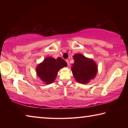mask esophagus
I'll list each match as a JSON object with an SVG mask.
<instances>
[{"instance_id":"esophagus-1","label":"esophagus","mask_w":128,"mask_h":128,"mask_svg":"<svg viewBox=\"0 0 128 128\" xmlns=\"http://www.w3.org/2000/svg\"><path fill=\"white\" fill-rule=\"evenodd\" d=\"M66 63H67V64H68V66H69V60H68V59H66Z\"/></svg>"}]
</instances>
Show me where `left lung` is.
I'll return each instance as SVG.
<instances>
[{"instance_id":"obj_1","label":"left lung","mask_w":128,"mask_h":128,"mask_svg":"<svg viewBox=\"0 0 128 128\" xmlns=\"http://www.w3.org/2000/svg\"><path fill=\"white\" fill-rule=\"evenodd\" d=\"M73 58L74 63L72 64L71 70L76 81L86 84L94 79L98 72V66L94 60L80 53L74 54Z\"/></svg>"}]
</instances>
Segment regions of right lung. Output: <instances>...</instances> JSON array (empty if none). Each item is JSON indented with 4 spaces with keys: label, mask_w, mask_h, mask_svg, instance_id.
<instances>
[{
    "label": "right lung",
    "mask_w": 128,
    "mask_h": 128,
    "mask_svg": "<svg viewBox=\"0 0 128 128\" xmlns=\"http://www.w3.org/2000/svg\"><path fill=\"white\" fill-rule=\"evenodd\" d=\"M66 66V62L62 58L55 59L48 56L36 66V75L44 84L48 85L55 81L60 69Z\"/></svg>",
    "instance_id": "obj_1"
}]
</instances>
